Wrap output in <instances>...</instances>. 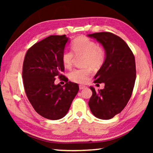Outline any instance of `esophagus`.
Instances as JSON below:
<instances>
[{"label": "esophagus", "mask_w": 153, "mask_h": 153, "mask_svg": "<svg viewBox=\"0 0 153 153\" xmlns=\"http://www.w3.org/2000/svg\"><path fill=\"white\" fill-rule=\"evenodd\" d=\"M79 90H83V89H84L85 88H86V86H83V85H79Z\"/></svg>", "instance_id": "34e87169"}]
</instances>
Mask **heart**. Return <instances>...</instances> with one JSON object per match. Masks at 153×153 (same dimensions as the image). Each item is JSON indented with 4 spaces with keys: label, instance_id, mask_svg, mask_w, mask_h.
<instances>
[{
    "label": "heart",
    "instance_id": "1",
    "mask_svg": "<svg viewBox=\"0 0 153 153\" xmlns=\"http://www.w3.org/2000/svg\"><path fill=\"white\" fill-rule=\"evenodd\" d=\"M71 51H65L62 54V63L65 68L71 69L76 56H83L82 63L86 67L74 69L69 74L71 82L77 84H85L92 74V69H98L104 63L105 51L101 46L86 36H79L71 44Z\"/></svg>",
    "mask_w": 153,
    "mask_h": 153
}]
</instances>
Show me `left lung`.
I'll list each match as a JSON object with an SVG mask.
<instances>
[{
  "label": "left lung",
  "mask_w": 153,
  "mask_h": 153,
  "mask_svg": "<svg viewBox=\"0 0 153 153\" xmlns=\"http://www.w3.org/2000/svg\"><path fill=\"white\" fill-rule=\"evenodd\" d=\"M95 38L105 51L104 63L94 76V83H104L102 90L92 91L88 105L96 117L110 120L121 113L128 104L136 80L135 57L120 37L111 32L88 35Z\"/></svg>",
  "instance_id": "left-lung-1"
}]
</instances>
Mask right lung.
<instances>
[{
  "label": "right lung",
  "instance_id": "right-lung-1",
  "mask_svg": "<svg viewBox=\"0 0 153 153\" xmlns=\"http://www.w3.org/2000/svg\"><path fill=\"white\" fill-rule=\"evenodd\" d=\"M69 38L65 35L50 36L33 45L25 54L22 77L25 94L33 108L43 117L60 120L68 112L79 91L77 84L68 82L61 87L54 84L55 77L65 67L62 54Z\"/></svg>",
  "mask_w": 153,
  "mask_h": 153
}]
</instances>
